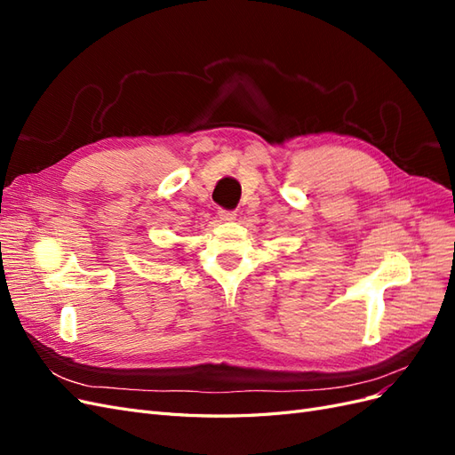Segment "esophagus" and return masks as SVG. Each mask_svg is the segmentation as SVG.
I'll return each mask as SVG.
<instances>
[{"instance_id":"esophagus-1","label":"esophagus","mask_w":455,"mask_h":455,"mask_svg":"<svg viewBox=\"0 0 455 455\" xmlns=\"http://www.w3.org/2000/svg\"><path fill=\"white\" fill-rule=\"evenodd\" d=\"M218 216H220V220H224V222H231V220L237 218L235 211H226V209H220Z\"/></svg>"}]
</instances>
